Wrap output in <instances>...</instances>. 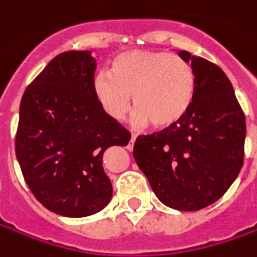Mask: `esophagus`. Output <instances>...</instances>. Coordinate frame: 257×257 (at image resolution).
Here are the masks:
<instances>
[{
	"instance_id": "34e87169",
	"label": "esophagus",
	"mask_w": 257,
	"mask_h": 257,
	"mask_svg": "<svg viewBox=\"0 0 257 257\" xmlns=\"http://www.w3.org/2000/svg\"><path fill=\"white\" fill-rule=\"evenodd\" d=\"M134 142H136V136H134V134H132V139H130V143H128V146H127V149H128V150H133Z\"/></svg>"
}]
</instances>
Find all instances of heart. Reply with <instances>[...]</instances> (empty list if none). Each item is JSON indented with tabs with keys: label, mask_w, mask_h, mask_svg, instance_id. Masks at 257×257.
<instances>
[{
	"label": "heart",
	"mask_w": 257,
	"mask_h": 257,
	"mask_svg": "<svg viewBox=\"0 0 257 257\" xmlns=\"http://www.w3.org/2000/svg\"><path fill=\"white\" fill-rule=\"evenodd\" d=\"M93 90L104 113L113 120H123L128 114L133 95L134 123L169 130L192 110L197 77L180 55L134 50L114 57L110 73L94 77Z\"/></svg>",
	"instance_id": "1"
}]
</instances>
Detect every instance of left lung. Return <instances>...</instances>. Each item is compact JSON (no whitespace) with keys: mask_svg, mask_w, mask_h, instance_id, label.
Listing matches in <instances>:
<instances>
[{"mask_svg":"<svg viewBox=\"0 0 257 257\" xmlns=\"http://www.w3.org/2000/svg\"><path fill=\"white\" fill-rule=\"evenodd\" d=\"M179 55L197 77L192 110L173 128L139 136L133 154L160 202L193 212L219 200L237 177L246 118L219 65L187 51Z\"/></svg>","mask_w":257,"mask_h":257,"instance_id":"1","label":"left lung"}]
</instances>
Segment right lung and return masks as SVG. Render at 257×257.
<instances>
[{"label": "right lung", "instance_id": "add662e5", "mask_svg": "<svg viewBox=\"0 0 257 257\" xmlns=\"http://www.w3.org/2000/svg\"><path fill=\"white\" fill-rule=\"evenodd\" d=\"M91 51L54 57L25 88L15 154L25 183L48 210L84 217L111 200L103 154L132 134L104 113L93 90Z\"/></svg>", "mask_w": 257, "mask_h": 257}]
</instances>
